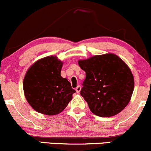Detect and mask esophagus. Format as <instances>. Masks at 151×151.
<instances>
[{
  "label": "esophagus",
  "mask_w": 151,
  "mask_h": 151,
  "mask_svg": "<svg viewBox=\"0 0 151 151\" xmlns=\"http://www.w3.org/2000/svg\"><path fill=\"white\" fill-rule=\"evenodd\" d=\"M81 86H77V87L76 88V92H78H78H80V91H81Z\"/></svg>",
  "instance_id": "esophagus-1"
}]
</instances>
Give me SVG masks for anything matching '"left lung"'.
<instances>
[{
	"label": "left lung",
	"instance_id": "1",
	"mask_svg": "<svg viewBox=\"0 0 151 151\" xmlns=\"http://www.w3.org/2000/svg\"><path fill=\"white\" fill-rule=\"evenodd\" d=\"M86 73L81 95L90 111L100 117H111L124 109L134 87V76L126 64L112 53L78 61Z\"/></svg>",
	"mask_w": 151,
	"mask_h": 151
}]
</instances>
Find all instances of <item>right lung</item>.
<instances>
[{"label": "right lung", "mask_w": 151, "mask_h": 151, "mask_svg": "<svg viewBox=\"0 0 151 151\" xmlns=\"http://www.w3.org/2000/svg\"><path fill=\"white\" fill-rule=\"evenodd\" d=\"M62 62L56 56H47L28 69L23 80L25 96L31 106L46 115L63 111L76 90L61 76Z\"/></svg>", "instance_id": "add662e5"}]
</instances>
